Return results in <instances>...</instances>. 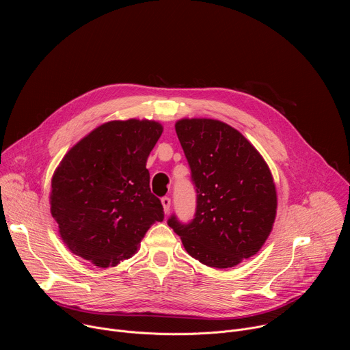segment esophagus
I'll return each mask as SVG.
<instances>
[{
	"label": "esophagus",
	"mask_w": 350,
	"mask_h": 350,
	"mask_svg": "<svg viewBox=\"0 0 350 350\" xmlns=\"http://www.w3.org/2000/svg\"><path fill=\"white\" fill-rule=\"evenodd\" d=\"M161 202H162V206H163L165 213H167V212L170 211V205H172L170 198H169V196H163V198L161 199Z\"/></svg>",
	"instance_id": "1"
}]
</instances>
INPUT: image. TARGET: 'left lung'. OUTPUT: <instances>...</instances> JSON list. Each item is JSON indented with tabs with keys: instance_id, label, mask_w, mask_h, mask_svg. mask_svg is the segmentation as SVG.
Returning <instances> with one entry per match:
<instances>
[{
	"instance_id": "obj_1",
	"label": "left lung",
	"mask_w": 350,
	"mask_h": 350,
	"mask_svg": "<svg viewBox=\"0 0 350 350\" xmlns=\"http://www.w3.org/2000/svg\"><path fill=\"white\" fill-rule=\"evenodd\" d=\"M176 133L196 191L193 219L167 224L185 251L216 269L256 255L271 232L277 192L270 169L238 130L213 119H181Z\"/></svg>"
}]
</instances>
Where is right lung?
<instances>
[{"instance_id":"obj_1","label":"right lung","mask_w":350,"mask_h":350,"mask_svg":"<svg viewBox=\"0 0 350 350\" xmlns=\"http://www.w3.org/2000/svg\"><path fill=\"white\" fill-rule=\"evenodd\" d=\"M163 127L113 120L80 139L51 181V215L70 251L98 267L131 258L163 206L149 188L146 159Z\"/></svg>"}]
</instances>
